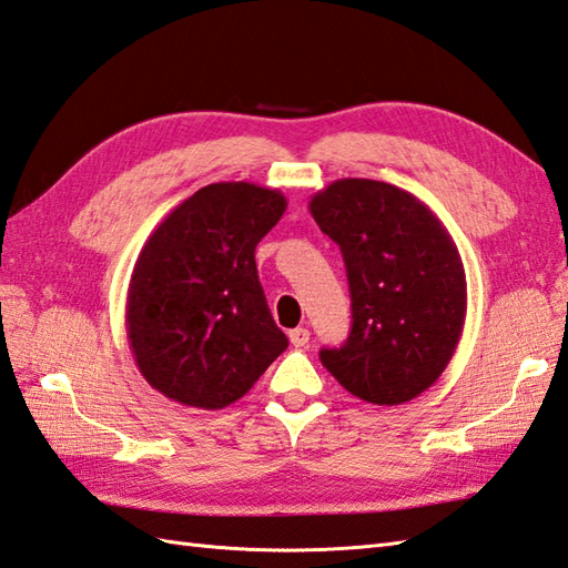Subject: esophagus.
<instances>
[{
  "instance_id": "1",
  "label": "esophagus",
  "mask_w": 568,
  "mask_h": 568,
  "mask_svg": "<svg viewBox=\"0 0 568 568\" xmlns=\"http://www.w3.org/2000/svg\"><path fill=\"white\" fill-rule=\"evenodd\" d=\"M287 336H290V344H293L295 348H305L310 344V328H305V326L293 328Z\"/></svg>"
}]
</instances>
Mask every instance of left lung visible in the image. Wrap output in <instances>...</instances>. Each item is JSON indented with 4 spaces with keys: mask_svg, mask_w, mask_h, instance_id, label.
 <instances>
[{
    "mask_svg": "<svg viewBox=\"0 0 568 568\" xmlns=\"http://www.w3.org/2000/svg\"><path fill=\"white\" fill-rule=\"evenodd\" d=\"M310 213L344 254L353 326L320 358L353 397L412 402L450 363L467 314V281L453 236L404 189L338 179L312 195Z\"/></svg>",
    "mask_w": 568,
    "mask_h": 568,
    "instance_id": "obj_1",
    "label": "left lung"
}]
</instances>
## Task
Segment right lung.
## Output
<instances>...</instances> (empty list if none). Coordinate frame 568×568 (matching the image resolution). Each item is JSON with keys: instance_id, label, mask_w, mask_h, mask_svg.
<instances>
[{"instance_id": "add662e5", "label": "right lung", "mask_w": 568, "mask_h": 568, "mask_svg": "<svg viewBox=\"0 0 568 568\" xmlns=\"http://www.w3.org/2000/svg\"><path fill=\"white\" fill-rule=\"evenodd\" d=\"M285 207L281 191L210 183L144 242L125 328L142 377L166 399L207 412L230 406L287 348L254 258Z\"/></svg>"}]
</instances>
